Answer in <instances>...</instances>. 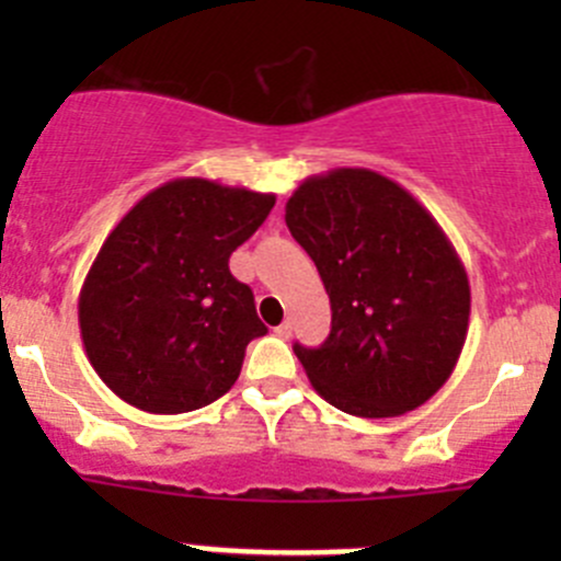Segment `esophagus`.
Returning a JSON list of instances; mask_svg holds the SVG:
<instances>
[{
    "mask_svg": "<svg viewBox=\"0 0 561 561\" xmlns=\"http://www.w3.org/2000/svg\"><path fill=\"white\" fill-rule=\"evenodd\" d=\"M276 336L290 339V336H293V322L285 320V322H282V325H276Z\"/></svg>",
    "mask_w": 561,
    "mask_h": 561,
    "instance_id": "obj_1",
    "label": "esophagus"
}]
</instances>
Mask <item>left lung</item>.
Instances as JSON below:
<instances>
[{"label":"left lung","mask_w":561,"mask_h":561,"mask_svg":"<svg viewBox=\"0 0 561 561\" xmlns=\"http://www.w3.org/2000/svg\"><path fill=\"white\" fill-rule=\"evenodd\" d=\"M285 222L331 298L322 347H293L312 388L358 417L426 404L469 328L467 268L437 219L388 175L336 168L293 192Z\"/></svg>","instance_id":"left-lung-1"}]
</instances>
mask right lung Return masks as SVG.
<instances>
[{
  "instance_id": "add662e5",
  "label": "right lung",
  "mask_w": 561,
  "mask_h": 561,
  "mask_svg": "<svg viewBox=\"0 0 561 561\" xmlns=\"http://www.w3.org/2000/svg\"><path fill=\"white\" fill-rule=\"evenodd\" d=\"M276 195L173 179L140 197L100 247L78 298L83 350L113 393L154 415L201 410L236 386L268 328L228 268Z\"/></svg>"
}]
</instances>
